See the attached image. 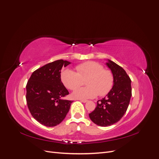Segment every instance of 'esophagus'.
<instances>
[{
  "label": "esophagus",
  "instance_id": "esophagus-1",
  "mask_svg": "<svg viewBox=\"0 0 159 159\" xmlns=\"http://www.w3.org/2000/svg\"><path fill=\"white\" fill-rule=\"evenodd\" d=\"M78 100H80L81 102H83V103L88 102V100H85V99H78Z\"/></svg>",
  "mask_w": 159,
  "mask_h": 159
}]
</instances>
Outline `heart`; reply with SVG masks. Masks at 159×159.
<instances>
[{"mask_svg": "<svg viewBox=\"0 0 159 159\" xmlns=\"http://www.w3.org/2000/svg\"><path fill=\"white\" fill-rule=\"evenodd\" d=\"M77 72L66 69L61 71V80L66 88L74 90L87 79L88 87L75 90L72 97L78 99H92L98 96H104L111 90L114 84L112 72L104 70V67L98 62L88 61L79 64L75 68Z\"/></svg>", "mask_w": 159, "mask_h": 159, "instance_id": "1", "label": "heart"}]
</instances>
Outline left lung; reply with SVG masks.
<instances>
[{"mask_svg": "<svg viewBox=\"0 0 159 159\" xmlns=\"http://www.w3.org/2000/svg\"><path fill=\"white\" fill-rule=\"evenodd\" d=\"M114 77L113 86L106 97L98 101L90 119L101 127L117 123L126 113L132 95L131 80L123 68L108 60L106 63Z\"/></svg>", "mask_w": 159, "mask_h": 159, "instance_id": "1", "label": "left lung"}]
</instances>
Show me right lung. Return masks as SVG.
<instances>
[{
    "instance_id": "obj_1",
    "label": "right lung",
    "mask_w": 159,
    "mask_h": 159,
    "mask_svg": "<svg viewBox=\"0 0 159 159\" xmlns=\"http://www.w3.org/2000/svg\"><path fill=\"white\" fill-rule=\"evenodd\" d=\"M71 64L59 60L32 74L26 84V103L32 117L46 127H54L65 119L72 101L63 99L69 92L61 81L62 67Z\"/></svg>"
}]
</instances>
